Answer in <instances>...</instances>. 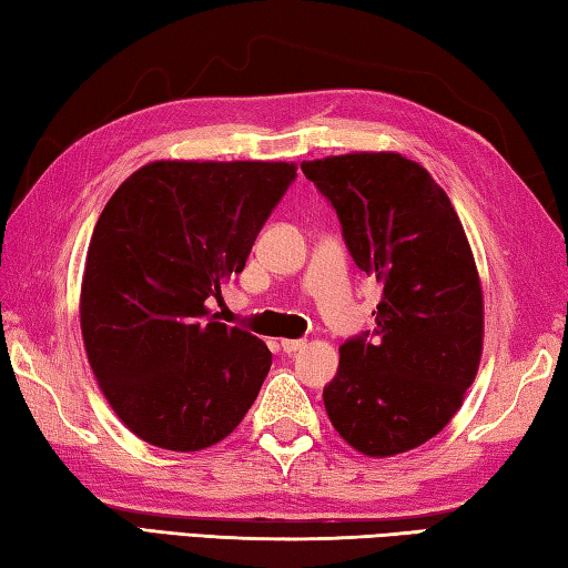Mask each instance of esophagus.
Instances as JSON below:
<instances>
[{"instance_id": "obj_1", "label": "esophagus", "mask_w": 568, "mask_h": 568, "mask_svg": "<svg viewBox=\"0 0 568 568\" xmlns=\"http://www.w3.org/2000/svg\"><path fill=\"white\" fill-rule=\"evenodd\" d=\"M304 346H306L304 338H284L282 341V351L288 353V356H292V353H296V351H302Z\"/></svg>"}]
</instances>
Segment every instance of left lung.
I'll use <instances>...</instances> for the list:
<instances>
[{
  "label": "left lung",
  "instance_id": "obj_1",
  "mask_svg": "<svg viewBox=\"0 0 568 568\" xmlns=\"http://www.w3.org/2000/svg\"><path fill=\"white\" fill-rule=\"evenodd\" d=\"M302 170L336 210L353 262L381 284L376 328L341 346L326 413L363 455L413 450L450 423L483 356V288L463 222L430 173L398 153Z\"/></svg>",
  "mask_w": 568,
  "mask_h": 568
}]
</instances>
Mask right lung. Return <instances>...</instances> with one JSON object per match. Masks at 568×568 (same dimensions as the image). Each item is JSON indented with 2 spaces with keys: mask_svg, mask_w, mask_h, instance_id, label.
<instances>
[{
  "mask_svg": "<svg viewBox=\"0 0 568 568\" xmlns=\"http://www.w3.org/2000/svg\"><path fill=\"white\" fill-rule=\"evenodd\" d=\"M296 180L292 163L143 165L95 222L81 284L93 376L125 427L195 453L242 423L272 366L264 341L207 312Z\"/></svg>",
  "mask_w": 568,
  "mask_h": 568,
  "instance_id": "right-lung-1",
  "label": "right lung"
}]
</instances>
